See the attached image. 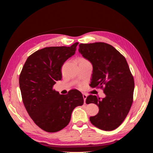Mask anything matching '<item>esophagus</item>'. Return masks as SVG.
Returning a JSON list of instances; mask_svg holds the SVG:
<instances>
[{
  "mask_svg": "<svg viewBox=\"0 0 153 153\" xmlns=\"http://www.w3.org/2000/svg\"><path fill=\"white\" fill-rule=\"evenodd\" d=\"M87 97V94H83V98H84V103H85V100H86Z\"/></svg>",
  "mask_w": 153,
  "mask_h": 153,
  "instance_id": "1",
  "label": "esophagus"
}]
</instances>
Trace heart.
<instances>
[{
	"label": "heart",
	"instance_id": "heart-1",
	"mask_svg": "<svg viewBox=\"0 0 153 153\" xmlns=\"http://www.w3.org/2000/svg\"><path fill=\"white\" fill-rule=\"evenodd\" d=\"M79 61H80V62H89L87 61V59H84V58H80V59H79Z\"/></svg>",
	"mask_w": 153,
	"mask_h": 153
}]
</instances>
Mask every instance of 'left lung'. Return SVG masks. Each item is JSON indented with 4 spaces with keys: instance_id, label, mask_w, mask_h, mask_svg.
Listing matches in <instances>:
<instances>
[{
    "instance_id": "8db88e82",
    "label": "left lung",
    "mask_w": 153,
    "mask_h": 153,
    "mask_svg": "<svg viewBox=\"0 0 153 153\" xmlns=\"http://www.w3.org/2000/svg\"><path fill=\"white\" fill-rule=\"evenodd\" d=\"M78 50L93 67L90 86L103 89L106 95L102 99L87 97V104L99 107V112L90 117V121L102 130H114L126 117L133 101L135 83L128 62L119 51L105 43H81Z\"/></svg>"
}]
</instances>
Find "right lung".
Here are the masks:
<instances>
[{
  "label": "right lung",
  "mask_w": 153,
  "mask_h": 153,
  "mask_svg": "<svg viewBox=\"0 0 153 153\" xmlns=\"http://www.w3.org/2000/svg\"><path fill=\"white\" fill-rule=\"evenodd\" d=\"M78 44L36 51L27 58L20 73L19 84L26 110L37 126L47 132L65 128L74 108L84 104L79 91L71 89L64 95L53 89L62 78L61 67L75 54Z\"/></svg>",
  "instance_id": "right-lung-1"
}]
</instances>
